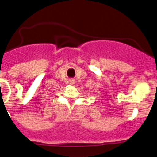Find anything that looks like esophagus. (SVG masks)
<instances>
[{"label":"esophagus","mask_w":157,"mask_h":157,"mask_svg":"<svg viewBox=\"0 0 157 157\" xmlns=\"http://www.w3.org/2000/svg\"><path fill=\"white\" fill-rule=\"evenodd\" d=\"M75 83H76V80H74V79H70V84H72V85H73V84H74Z\"/></svg>","instance_id":"34e87169"}]
</instances>
